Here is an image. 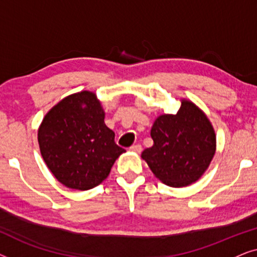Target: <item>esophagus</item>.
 <instances>
[{"label":"esophagus","mask_w":257,"mask_h":257,"mask_svg":"<svg viewBox=\"0 0 257 257\" xmlns=\"http://www.w3.org/2000/svg\"><path fill=\"white\" fill-rule=\"evenodd\" d=\"M130 150L132 151V152H135V153H140L143 151V147H142V145H133V146H131L130 147Z\"/></svg>","instance_id":"esophagus-1"}]
</instances>
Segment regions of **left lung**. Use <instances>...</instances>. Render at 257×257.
<instances>
[{
  "instance_id": "obj_1",
  "label": "left lung",
  "mask_w": 257,
  "mask_h": 257,
  "mask_svg": "<svg viewBox=\"0 0 257 257\" xmlns=\"http://www.w3.org/2000/svg\"><path fill=\"white\" fill-rule=\"evenodd\" d=\"M153 146L142 158L165 185L180 188L194 184L209 167L216 150L212 122L193 101L181 99L177 114H161L151 128Z\"/></svg>"
}]
</instances>
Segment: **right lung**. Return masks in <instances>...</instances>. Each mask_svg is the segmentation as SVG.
<instances>
[{
  "instance_id": "add662e5",
  "label": "right lung",
  "mask_w": 257,
  "mask_h": 257,
  "mask_svg": "<svg viewBox=\"0 0 257 257\" xmlns=\"http://www.w3.org/2000/svg\"><path fill=\"white\" fill-rule=\"evenodd\" d=\"M92 91L72 93L51 107L38 127L44 163L65 187L87 191L101 184L119 156L114 132Z\"/></svg>"
}]
</instances>
